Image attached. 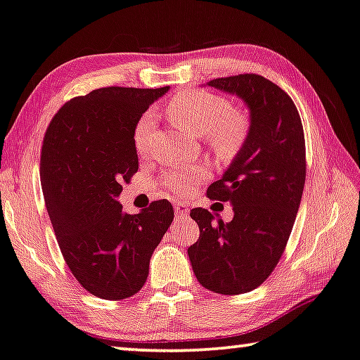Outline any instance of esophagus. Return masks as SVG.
<instances>
[{
	"label": "esophagus",
	"instance_id": "34e87169",
	"mask_svg": "<svg viewBox=\"0 0 360 360\" xmlns=\"http://www.w3.org/2000/svg\"><path fill=\"white\" fill-rule=\"evenodd\" d=\"M174 212H176V219H182L184 217H187V205L184 203H174Z\"/></svg>",
	"mask_w": 360,
	"mask_h": 360
}]
</instances>
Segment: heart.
<instances>
[{
    "label": "heart",
    "instance_id": "b5f03b06",
    "mask_svg": "<svg viewBox=\"0 0 360 360\" xmlns=\"http://www.w3.org/2000/svg\"><path fill=\"white\" fill-rule=\"evenodd\" d=\"M168 116L174 126L186 129L195 136H203L210 148L219 157L229 158L239 152L248 141L250 120L244 111L233 110L226 96L205 92V90H189L181 92L168 103ZM155 124L153 115H143L134 129V146L137 152L147 147L148 134ZM208 169L202 165H191L179 168L166 178L171 191L184 194L197 182L205 179Z\"/></svg>",
    "mask_w": 360,
    "mask_h": 360
}]
</instances>
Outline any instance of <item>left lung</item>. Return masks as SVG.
<instances>
[{
    "label": "left lung",
    "instance_id": "1",
    "mask_svg": "<svg viewBox=\"0 0 360 360\" xmlns=\"http://www.w3.org/2000/svg\"><path fill=\"white\" fill-rule=\"evenodd\" d=\"M207 85L248 105L249 137L221 179L207 189L212 200L229 202V223L205 208L191 210L200 238L187 249L203 288L244 294L259 288L281 259L292 231L305 182L304 129L294 101L257 74L210 80Z\"/></svg>",
    "mask_w": 360,
    "mask_h": 360
}]
</instances>
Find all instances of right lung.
Segmentation results:
<instances>
[{
    "mask_svg": "<svg viewBox=\"0 0 360 360\" xmlns=\"http://www.w3.org/2000/svg\"><path fill=\"white\" fill-rule=\"evenodd\" d=\"M162 89L105 87L68 101L43 139L41 191L61 254L90 294L127 299L147 281L174 218L168 200L122 212V182L139 169L134 129Z\"/></svg>",
    "mask_w": 360,
    "mask_h": 360,
    "instance_id": "right-lung-1",
    "label": "right lung"
}]
</instances>
